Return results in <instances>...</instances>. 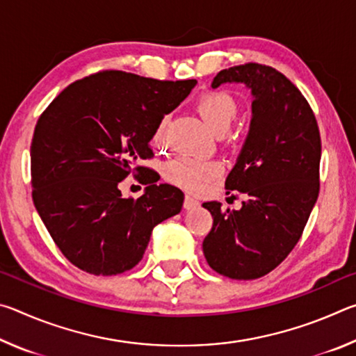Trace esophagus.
Masks as SVG:
<instances>
[{"instance_id":"1","label":"esophagus","mask_w":356,"mask_h":356,"mask_svg":"<svg viewBox=\"0 0 356 356\" xmlns=\"http://www.w3.org/2000/svg\"><path fill=\"white\" fill-rule=\"evenodd\" d=\"M197 206H200V202H197V200H195V197H191V196H185L184 209H186V210H193V209H196Z\"/></svg>"}]
</instances>
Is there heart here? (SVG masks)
Masks as SVG:
<instances>
[{"label": "heart", "mask_w": 356, "mask_h": 356, "mask_svg": "<svg viewBox=\"0 0 356 356\" xmlns=\"http://www.w3.org/2000/svg\"><path fill=\"white\" fill-rule=\"evenodd\" d=\"M196 111L200 113L207 127L216 135L226 134L237 118L238 105L236 99L226 91L210 89L196 99ZM166 120H160L156 125L154 141L161 143L165 136ZM225 168L216 160H200L193 156H179L166 166V179L171 184L188 191H202L206 186L220 177Z\"/></svg>", "instance_id": "b5f03b06"}]
</instances>
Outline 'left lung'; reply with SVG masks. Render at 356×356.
I'll use <instances>...</instances> for the list:
<instances>
[{
    "mask_svg": "<svg viewBox=\"0 0 356 356\" xmlns=\"http://www.w3.org/2000/svg\"><path fill=\"white\" fill-rule=\"evenodd\" d=\"M251 88L252 119L226 190L246 200L240 210L204 202L213 225L202 242L206 261L231 280H256L275 270L303 234L321 190V131L308 100L273 67L246 63L221 70L212 86Z\"/></svg>",
    "mask_w": 356,
    "mask_h": 356,
    "instance_id": "left-lung-1",
    "label": "left lung"
}]
</instances>
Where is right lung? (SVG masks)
Returning <instances> with one entry per match:
<instances>
[{
	"mask_svg": "<svg viewBox=\"0 0 356 356\" xmlns=\"http://www.w3.org/2000/svg\"><path fill=\"white\" fill-rule=\"evenodd\" d=\"M196 80L161 81L102 70L69 84L45 108L31 141L35 210L63 254L83 272L111 276L141 261L152 229L177 215L184 193L156 185L152 159L156 125ZM130 173L147 191L122 198L117 185Z\"/></svg>",
	"mask_w": 356,
	"mask_h": 356,
	"instance_id": "add662e5",
	"label": "right lung"
}]
</instances>
